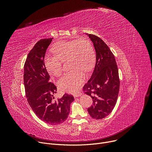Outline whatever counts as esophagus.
<instances>
[{"instance_id":"34e87169","label":"esophagus","mask_w":152,"mask_h":152,"mask_svg":"<svg viewBox=\"0 0 152 152\" xmlns=\"http://www.w3.org/2000/svg\"><path fill=\"white\" fill-rule=\"evenodd\" d=\"M81 93H78V94H75V95H74V97H75V98H76V97H79V96H81Z\"/></svg>"}]
</instances>
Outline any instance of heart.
Listing matches in <instances>:
<instances>
[{"mask_svg":"<svg viewBox=\"0 0 152 152\" xmlns=\"http://www.w3.org/2000/svg\"><path fill=\"white\" fill-rule=\"evenodd\" d=\"M56 55H47L44 58L46 69L49 73L59 76L62 72L61 61L68 60L69 68L58 82L59 89L65 92L75 93L84 83L83 70L89 71L95 61V54L91 44L87 40L80 39L56 43L53 48Z\"/></svg>","mask_w":152,"mask_h":152,"instance_id":"b5f03b06","label":"heart"}]
</instances>
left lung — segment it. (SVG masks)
I'll return each mask as SVG.
<instances>
[{"label":"left lung","instance_id":"8db88e82","mask_svg":"<svg viewBox=\"0 0 152 152\" xmlns=\"http://www.w3.org/2000/svg\"><path fill=\"white\" fill-rule=\"evenodd\" d=\"M93 43L96 61L89 80L84 86L85 94L92 99V105L87 109L90 116L101 119L113 110L119 91L118 69L113 53L102 40L93 34H86Z\"/></svg>","mask_w":152,"mask_h":152}]
</instances>
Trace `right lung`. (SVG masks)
<instances>
[{"mask_svg": "<svg viewBox=\"0 0 152 152\" xmlns=\"http://www.w3.org/2000/svg\"><path fill=\"white\" fill-rule=\"evenodd\" d=\"M52 38L39 41L29 52L24 66V85L29 105L36 115L50 125L60 124L69 114L73 95L64 94L55 100L57 87L49 82L50 76L45 68L44 57Z\"/></svg>", "mask_w": 152, "mask_h": 152, "instance_id": "add662e5", "label": "right lung"}]
</instances>
